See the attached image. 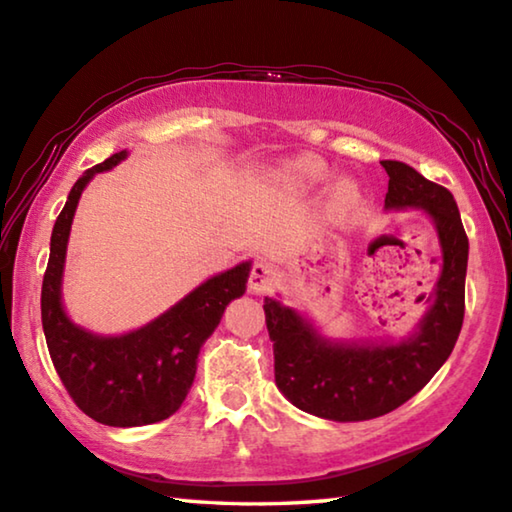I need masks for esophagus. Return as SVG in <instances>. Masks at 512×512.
<instances>
[{
  "label": "esophagus",
  "mask_w": 512,
  "mask_h": 512,
  "mask_svg": "<svg viewBox=\"0 0 512 512\" xmlns=\"http://www.w3.org/2000/svg\"><path fill=\"white\" fill-rule=\"evenodd\" d=\"M276 285V272L272 263L267 261H256L251 265V272H249V290L254 294H265L270 292Z\"/></svg>",
  "instance_id": "esophagus-1"
}]
</instances>
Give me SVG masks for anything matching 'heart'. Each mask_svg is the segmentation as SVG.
Masks as SVG:
<instances>
[{
  "label": "heart",
  "mask_w": 512,
  "mask_h": 512,
  "mask_svg": "<svg viewBox=\"0 0 512 512\" xmlns=\"http://www.w3.org/2000/svg\"><path fill=\"white\" fill-rule=\"evenodd\" d=\"M321 173H324V170H321L317 161H303V164H299V168H297V175L301 179H317V177H321Z\"/></svg>",
  "instance_id": "1"
}]
</instances>
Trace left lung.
Segmentation results:
<instances>
[{"label": "left lung", "mask_w": 512, "mask_h": 512, "mask_svg": "<svg viewBox=\"0 0 512 512\" xmlns=\"http://www.w3.org/2000/svg\"><path fill=\"white\" fill-rule=\"evenodd\" d=\"M389 175L387 209H425L443 247V272L418 333L400 344H328L306 319L265 299L274 342V378L294 407L319 418L355 423L405 405L441 369L459 339L465 315L468 236L452 193L402 161H382Z\"/></svg>", "instance_id": "8db88e82"}]
</instances>
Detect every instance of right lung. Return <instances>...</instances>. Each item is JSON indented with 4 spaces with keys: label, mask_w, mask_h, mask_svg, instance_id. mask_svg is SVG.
Returning <instances> with one entry per match:
<instances>
[{
    "label": "right lung",
    "mask_w": 512,
    "mask_h": 512,
    "mask_svg": "<svg viewBox=\"0 0 512 512\" xmlns=\"http://www.w3.org/2000/svg\"><path fill=\"white\" fill-rule=\"evenodd\" d=\"M125 150L85 170L71 188L51 233L42 279V328L51 362L76 407L110 427L159 423L182 407L191 389L197 353L231 299L242 297L249 263L213 276L152 324L121 337H96L67 319L60 303L67 238L80 193L101 170L119 164Z\"/></svg>",
    "instance_id": "1"
}]
</instances>
